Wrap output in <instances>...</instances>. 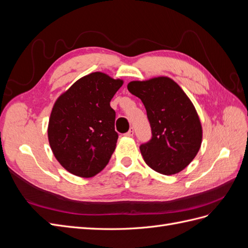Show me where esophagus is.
<instances>
[{"mask_svg": "<svg viewBox=\"0 0 248 248\" xmlns=\"http://www.w3.org/2000/svg\"><path fill=\"white\" fill-rule=\"evenodd\" d=\"M133 133H134V131H133V128L131 127V128L125 133V136H126V137H132V136H133Z\"/></svg>", "mask_w": 248, "mask_h": 248, "instance_id": "1", "label": "esophagus"}]
</instances>
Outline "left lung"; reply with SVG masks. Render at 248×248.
Instances as JSON below:
<instances>
[{"mask_svg":"<svg viewBox=\"0 0 248 248\" xmlns=\"http://www.w3.org/2000/svg\"><path fill=\"white\" fill-rule=\"evenodd\" d=\"M128 91L144 103L152 138L140 146L145 162L162 175L184 170L198 154L202 125L192 102L170 78L130 81Z\"/></svg>","mask_w":248,"mask_h":248,"instance_id":"1","label":"left lung"}]
</instances>
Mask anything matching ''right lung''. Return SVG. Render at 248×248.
<instances>
[{
  "instance_id": "1",
  "label": "right lung",
  "mask_w": 248,
  "mask_h": 248,
  "mask_svg": "<svg viewBox=\"0 0 248 248\" xmlns=\"http://www.w3.org/2000/svg\"><path fill=\"white\" fill-rule=\"evenodd\" d=\"M123 85L102 72L79 78L57 99L48 141L57 160L71 174L90 178L108 163L116 149V111L110 100Z\"/></svg>"
}]
</instances>
